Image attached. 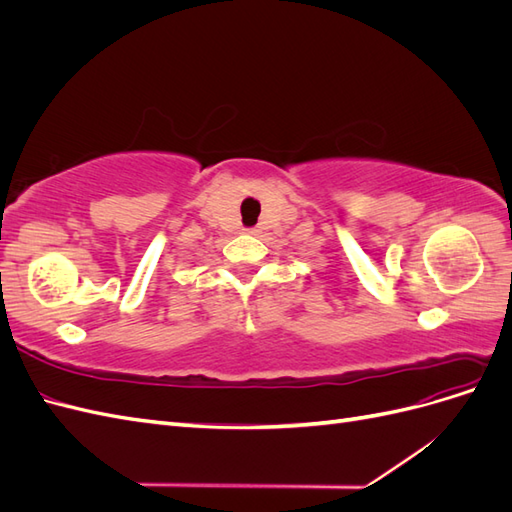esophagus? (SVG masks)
<instances>
[{"label":"esophagus","instance_id":"esophagus-1","mask_svg":"<svg viewBox=\"0 0 512 512\" xmlns=\"http://www.w3.org/2000/svg\"><path fill=\"white\" fill-rule=\"evenodd\" d=\"M245 232H247V235H256L258 230H256V228H245Z\"/></svg>","mask_w":512,"mask_h":512}]
</instances>
